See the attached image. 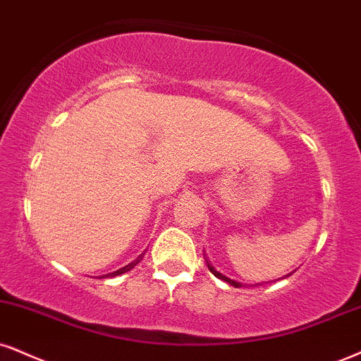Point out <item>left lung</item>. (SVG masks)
<instances>
[{"instance_id": "left-lung-1", "label": "left lung", "mask_w": 361, "mask_h": 361, "mask_svg": "<svg viewBox=\"0 0 361 361\" xmlns=\"http://www.w3.org/2000/svg\"><path fill=\"white\" fill-rule=\"evenodd\" d=\"M203 257H205V254H203ZM205 262H207V266H208V271L212 272V274H214L215 277H219V279H222V281H225V282H228L230 286H233V288H240V282H237V281H233V279H230V277H227V276H224V274H220L219 271H216V269H214V266H212L210 262H208L207 260V257H205Z\"/></svg>"}]
</instances>
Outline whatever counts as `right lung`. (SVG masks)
I'll list each match as a JSON object with an SVG mask.
<instances>
[{
    "label": "right lung",
    "mask_w": 361,
    "mask_h": 361,
    "mask_svg": "<svg viewBox=\"0 0 361 361\" xmlns=\"http://www.w3.org/2000/svg\"><path fill=\"white\" fill-rule=\"evenodd\" d=\"M142 257H145V252H142V254L141 255H139V257L136 259V260H133V262L131 264H128V266H124L123 269H119V271H116V272H111V274H106L107 277H112V276H119V274H124V272H128V271H131V269L134 267V266H136V264H139V262H141V260H142ZM104 277V276H102Z\"/></svg>",
    "instance_id": "1"
}]
</instances>
